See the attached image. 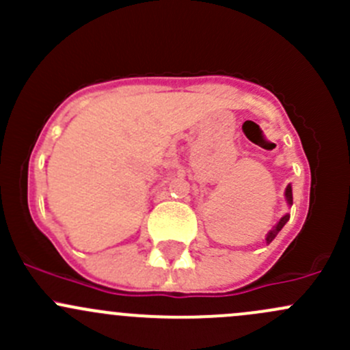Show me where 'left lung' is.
Segmentation results:
<instances>
[{
  "instance_id": "left-lung-1",
  "label": "left lung",
  "mask_w": 350,
  "mask_h": 350,
  "mask_svg": "<svg viewBox=\"0 0 350 350\" xmlns=\"http://www.w3.org/2000/svg\"><path fill=\"white\" fill-rule=\"evenodd\" d=\"M286 200H288V203H289V204H293V193H291V186H288V188H286ZM288 220H289V215H284V217L281 218L280 221H278V225H276V227H274L273 230H271L269 234H267V237H266L267 243H269V242H273V239L276 237L278 234H280V230H281V228L284 227V225H286V221H288Z\"/></svg>"
}]
</instances>
